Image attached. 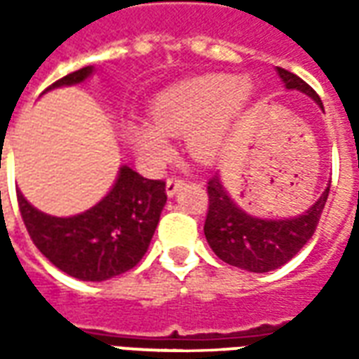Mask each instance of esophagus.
I'll return each instance as SVG.
<instances>
[{
	"label": "esophagus",
	"instance_id": "1",
	"mask_svg": "<svg viewBox=\"0 0 359 359\" xmlns=\"http://www.w3.org/2000/svg\"><path fill=\"white\" fill-rule=\"evenodd\" d=\"M184 184V180L179 179V177H171V179H167V184H165V192L167 196H175L177 194V190Z\"/></svg>",
	"mask_w": 359,
	"mask_h": 359
}]
</instances>
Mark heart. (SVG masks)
Instances as JSON below:
<instances>
[{"label":"heart","instance_id":"b5f03b06","mask_svg":"<svg viewBox=\"0 0 359 359\" xmlns=\"http://www.w3.org/2000/svg\"><path fill=\"white\" fill-rule=\"evenodd\" d=\"M250 95V82L234 81L229 74H208L180 82L157 95L149 111L154 126L133 123L128 136L149 163H161L171 154L165 134H187L190 156L198 161H213L225 148Z\"/></svg>","mask_w":359,"mask_h":359}]
</instances>
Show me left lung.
Wrapping results in <instances>:
<instances>
[{"label": "left lung", "instance_id": "8db88e82", "mask_svg": "<svg viewBox=\"0 0 359 359\" xmlns=\"http://www.w3.org/2000/svg\"><path fill=\"white\" fill-rule=\"evenodd\" d=\"M277 73L286 88L308 94L323 109L321 97L308 82L283 67H277ZM329 188L331 182L304 215L292 219H259L242 211L226 194L219 177H211L208 180L210 205L203 225L208 244L219 259L238 269L252 273L278 269L290 262L313 236L329 198Z\"/></svg>", "mask_w": 359, "mask_h": 359}]
</instances>
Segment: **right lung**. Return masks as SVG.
<instances>
[{"mask_svg":"<svg viewBox=\"0 0 359 359\" xmlns=\"http://www.w3.org/2000/svg\"><path fill=\"white\" fill-rule=\"evenodd\" d=\"M94 67H82L50 88L86 81ZM19 210L30 238L57 269L81 280H107L133 269L148 250L167 202L165 180H149L123 165L111 192L94 208L73 217L42 213L17 190Z\"/></svg>","mask_w":359,"mask_h":359,"instance_id":"1","label":"right lung"}]
</instances>
